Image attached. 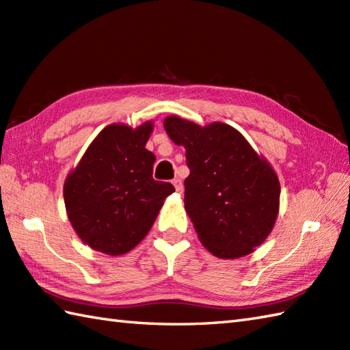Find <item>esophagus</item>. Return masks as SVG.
<instances>
[{
  "mask_svg": "<svg viewBox=\"0 0 350 350\" xmlns=\"http://www.w3.org/2000/svg\"><path fill=\"white\" fill-rule=\"evenodd\" d=\"M173 185H174V188H176L177 192H183V183H182L180 179H174Z\"/></svg>",
  "mask_w": 350,
  "mask_h": 350,
  "instance_id": "1",
  "label": "esophagus"
}]
</instances>
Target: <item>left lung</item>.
Wrapping results in <instances>:
<instances>
[{
	"mask_svg": "<svg viewBox=\"0 0 350 350\" xmlns=\"http://www.w3.org/2000/svg\"><path fill=\"white\" fill-rule=\"evenodd\" d=\"M168 137L187 148L185 209L200 241L221 258L247 256L269 236L280 207V182L269 163L232 126L202 128L171 116Z\"/></svg>",
	"mask_w": 350,
	"mask_h": 350,
	"instance_id": "obj_1",
	"label": "left lung"
}]
</instances>
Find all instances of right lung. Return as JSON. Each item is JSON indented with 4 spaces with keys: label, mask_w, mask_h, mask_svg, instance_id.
<instances>
[{
    "label": "right lung",
    "mask_w": 350,
    "mask_h": 350,
    "mask_svg": "<svg viewBox=\"0 0 350 350\" xmlns=\"http://www.w3.org/2000/svg\"><path fill=\"white\" fill-rule=\"evenodd\" d=\"M150 132V122L137 129L107 126L64 183L72 226L96 251L120 256L135 248L174 192L173 185L152 176L156 158L146 148Z\"/></svg>",
    "instance_id": "right-lung-1"
}]
</instances>
